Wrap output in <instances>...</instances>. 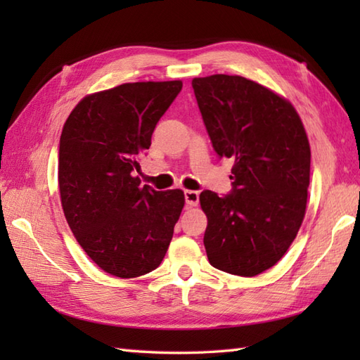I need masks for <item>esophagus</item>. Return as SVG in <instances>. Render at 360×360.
<instances>
[{"mask_svg": "<svg viewBox=\"0 0 360 360\" xmlns=\"http://www.w3.org/2000/svg\"><path fill=\"white\" fill-rule=\"evenodd\" d=\"M184 198L188 207H195V205H198V202H200V193L195 192V190H186Z\"/></svg>", "mask_w": 360, "mask_h": 360, "instance_id": "1", "label": "esophagus"}]
</instances>
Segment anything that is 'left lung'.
Returning a JSON list of instances; mask_svg holds the SVG:
<instances>
[{"instance_id": "8db88e82", "label": "left lung", "mask_w": 360, "mask_h": 360, "mask_svg": "<svg viewBox=\"0 0 360 360\" xmlns=\"http://www.w3.org/2000/svg\"><path fill=\"white\" fill-rule=\"evenodd\" d=\"M205 129L219 158L235 160L231 193L204 190V246L213 267L255 277L286 254L307 209L311 148L286 98L240 75L193 79Z\"/></svg>"}]
</instances>
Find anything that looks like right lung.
<instances>
[{
	"mask_svg": "<svg viewBox=\"0 0 360 360\" xmlns=\"http://www.w3.org/2000/svg\"><path fill=\"white\" fill-rule=\"evenodd\" d=\"M182 82H136L86 96L66 119L58 187L71 231L93 262L134 278L155 271L184 207L179 188L141 186L139 156Z\"/></svg>",
	"mask_w": 360,
	"mask_h": 360,
	"instance_id": "add662e5",
	"label": "right lung"
}]
</instances>
